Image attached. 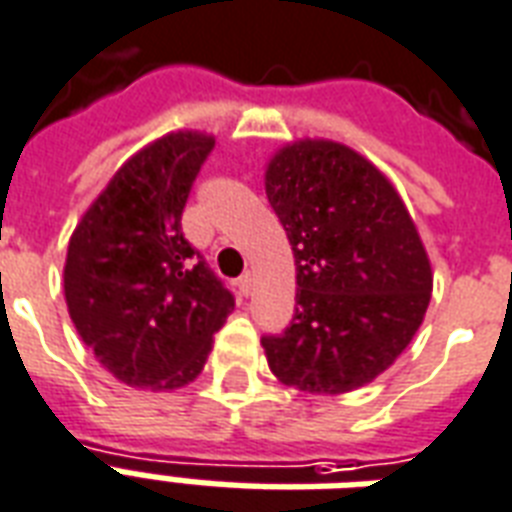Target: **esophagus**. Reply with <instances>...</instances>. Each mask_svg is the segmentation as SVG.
<instances>
[{"label":"esophagus","mask_w":512,"mask_h":512,"mask_svg":"<svg viewBox=\"0 0 512 512\" xmlns=\"http://www.w3.org/2000/svg\"><path fill=\"white\" fill-rule=\"evenodd\" d=\"M252 284H255V276H252V273H244V276H241L239 282H236V287H239V292L241 295H244V298H247L249 292H252Z\"/></svg>","instance_id":"esophagus-1"}]
</instances>
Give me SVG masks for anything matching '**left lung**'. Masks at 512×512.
Masks as SVG:
<instances>
[{"instance_id":"8db88e82","label":"left lung","mask_w":512,"mask_h":512,"mask_svg":"<svg viewBox=\"0 0 512 512\" xmlns=\"http://www.w3.org/2000/svg\"><path fill=\"white\" fill-rule=\"evenodd\" d=\"M265 193L298 265L292 322L260 338L273 376L311 395L370 384L429 306L432 271L411 214L373 163L325 139L276 152Z\"/></svg>"}]
</instances>
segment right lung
Returning <instances> with one entry per match:
<instances>
[{
    "instance_id": "add662e5",
    "label": "right lung",
    "mask_w": 512,
    "mask_h": 512,
    "mask_svg": "<svg viewBox=\"0 0 512 512\" xmlns=\"http://www.w3.org/2000/svg\"><path fill=\"white\" fill-rule=\"evenodd\" d=\"M214 139L179 131L120 166L74 228L64 295L101 365L139 389H179L204 370L233 292L185 239L182 212Z\"/></svg>"
}]
</instances>
